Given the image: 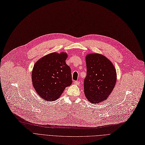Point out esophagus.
Returning a JSON list of instances; mask_svg holds the SVG:
<instances>
[{
  "instance_id": "esophagus-1",
  "label": "esophagus",
  "mask_w": 145,
  "mask_h": 145,
  "mask_svg": "<svg viewBox=\"0 0 145 145\" xmlns=\"http://www.w3.org/2000/svg\"><path fill=\"white\" fill-rule=\"evenodd\" d=\"M74 84L75 85H79L80 84V82L78 81H74Z\"/></svg>"
}]
</instances>
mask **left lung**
<instances>
[{
	"label": "left lung",
	"mask_w": 145,
	"mask_h": 145,
	"mask_svg": "<svg viewBox=\"0 0 145 145\" xmlns=\"http://www.w3.org/2000/svg\"><path fill=\"white\" fill-rule=\"evenodd\" d=\"M87 75L84 81L86 97L91 103L107 99L116 82V71L111 61L99 54L86 56Z\"/></svg>",
	"instance_id": "left-lung-1"
}]
</instances>
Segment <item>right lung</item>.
Wrapping results in <instances>:
<instances>
[{
    "instance_id": "1",
    "label": "right lung",
    "mask_w": 145,
    "mask_h": 145,
    "mask_svg": "<svg viewBox=\"0 0 145 145\" xmlns=\"http://www.w3.org/2000/svg\"><path fill=\"white\" fill-rule=\"evenodd\" d=\"M67 58L65 52H53L40 58L34 65L32 84L44 100H56L65 87L72 84L71 68L65 63Z\"/></svg>"
}]
</instances>
